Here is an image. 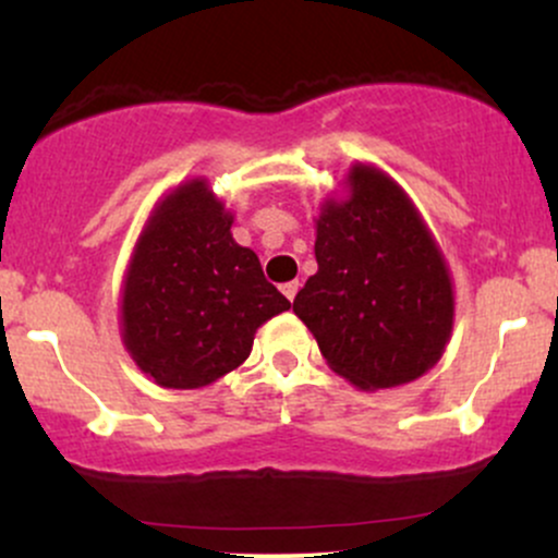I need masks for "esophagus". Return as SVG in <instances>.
Here are the masks:
<instances>
[{"instance_id":"1","label":"esophagus","mask_w":558,"mask_h":558,"mask_svg":"<svg viewBox=\"0 0 558 558\" xmlns=\"http://www.w3.org/2000/svg\"><path fill=\"white\" fill-rule=\"evenodd\" d=\"M299 288H301L299 280H291V283H283V286H280V291L286 293V299H291V301H293V299H296Z\"/></svg>"}]
</instances>
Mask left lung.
Instances as JSON below:
<instances>
[{"label": "left lung", "instance_id": "obj_1", "mask_svg": "<svg viewBox=\"0 0 558 558\" xmlns=\"http://www.w3.org/2000/svg\"><path fill=\"white\" fill-rule=\"evenodd\" d=\"M351 196L317 220V272L293 299L325 362L364 390L401 386L444 354L453 323L446 262L407 194L354 168Z\"/></svg>", "mask_w": 558, "mask_h": 558}]
</instances>
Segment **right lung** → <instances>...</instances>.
Here are the masks:
<instances>
[{
	"label": "right lung",
	"mask_w": 558,
	"mask_h": 558,
	"mask_svg": "<svg viewBox=\"0 0 558 558\" xmlns=\"http://www.w3.org/2000/svg\"><path fill=\"white\" fill-rule=\"evenodd\" d=\"M202 181L165 198L141 235L123 293V338L165 388H202L235 369L262 323L291 310Z\"/></svg>",
	"instance_id": "1"
}]
</instances>
